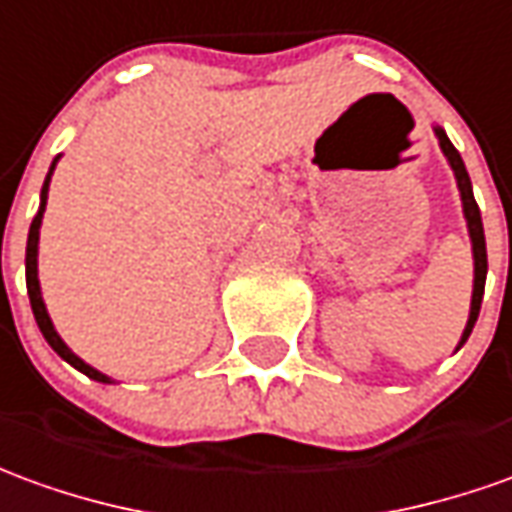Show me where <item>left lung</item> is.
Returning a JSON list of instances; mask_svg holds the SVG:
<instances>
[{"mask_svg": "<svg viewBox=\"0 0 512 512\" xmlns=\"http://www.w3.org/2000/svg\"><path fill=\"white\" fill-rule=\"evenodd\" d=\"M432 132H435V138H438V146H441V152L443 157H446V163H449V169L455 171L457 191H460V202H463V219H466L468 238H471V257H474V288H471V307H468L466 330H463L460 341H457V349H460V346L468 341V335H471L474 324H477V316H480L482 293H485V277H488V252H485V232H482L480 207H477V199H474V191H471V180H468L466 163H463L460 152L452 146V141L446 138V132H443L438 124L432 127Z\"/></svg>", "mask_w": 512, "mask_h": 512, "instance_id": "1", "label": "left lung"}]
</instances>
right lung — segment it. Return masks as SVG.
<instances>
[{
	"instance_id": "right-lung-1",
	"label": "right lung",
	"mask_w": 512,
	"mask_h": 512,
	"mask_svg": "<svg viewBox=\"0 0 512 512\" xmlns=\"http://www.w3.org/2000/svg\"><path fill=\"white\" fill-rule=\"evenodd\" d=\"M57 160H60V155H57L55 160H52V166H49V174H46L44 188H41V205H38V213H35V219H32V224H30V235H27V257H24V268H27V293H30L32 316H35V321H38V330L44 332L46 343H49V346H52L57 355L63 357L69 366H74L77 371H82V374H85V377H91V380L110 385V382H116L113 377L102 374L99 368L88 366V363H85L82 357L74 355L69 346H66V341L57 335L55 324H52V318H49V310H46V305H44V296H41V280H38V241H41V221H44L46 196H49V182H52V174H55Z\"/></svg>"
}]
</instances>
